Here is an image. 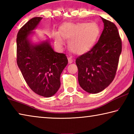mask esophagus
<instances>
[{
	"mask_svg": "<svg viewBox=\"0 0 134 134\" xmlns=\"http://www.w3.org/2000/svg\"><path fill=\"white\" fill-rule=\"evenodd\" d=\"M68 61H69V63H72L73 62V60L71 57H68Z\"/></svg>",
	"mask_w": 134,
	"mask_h": 134,
	"instance_id": "obj_1",
	"label": "esophagus"
}]
</instances>
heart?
<instances>
[{
    "instance_id": "1",
    "label": "heart",
    "mask_w": 134,
    "mask_h": 134,
    "mask_svg": "<svg viewBox=\"0 0 134 134\" xmlns=\"http://www.w3.org/2000/svg\"><path fill=\"white\" fill-rule=\"evenodd\" d=\"M100 28L96 23L67 24L61 28L60 34L65 39L70 40L69 48L77 54H83L89 51L93 46L99 35ZM56 44L62 46L64 40L59 34L54 35Z\"/></svg>"
}]
</instances>
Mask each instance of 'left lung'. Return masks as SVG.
Segmentation results:
<instances>
[{"instance_id":"8db88e82","label":"left lung","mask_w":134,"mask_h":134,"mask_svg":"<svg viewBox=\"0 0 134 134\" xmlns=\"http://www.w3.org/2000/svg\"><path fill=\"white\" fill-rule=\"evenodd\" d=\"M104 29L97 42L76 60L79 85L86 92L97 93L114 79L122 51V41L116 26L102 18Z\"/></svg>"}]
</instances>
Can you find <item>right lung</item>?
Segmentation results:
<instances>
[{
	"label": "right lung",
	"instance_id": "add662e5",
	"mask_svg": "<svg viewBox=\"0 0 134 134\" xmlns=\"http://www.w3.org/2000/svg\"><path fill=\"white\" fill-rule=\"evenodd\" d=\"M42 19L32 18L18 31L16 62L30 89L38 95L49 97L60 87V76L68 60L65 54L54 51L48 41L31 44L28 36Z\"/></svg>",
	"mask_w": 134,
	"mask_h": 134
}]
</instances>
